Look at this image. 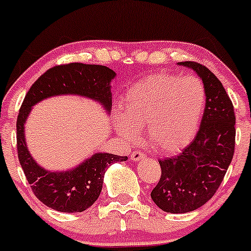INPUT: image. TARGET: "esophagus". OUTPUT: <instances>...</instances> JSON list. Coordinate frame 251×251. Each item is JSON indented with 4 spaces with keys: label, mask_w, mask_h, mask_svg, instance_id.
<instances>
[{
    "label": "esophagus",
    "mask_w": 251,
    "mask_h": 251,
    "mask_svg": "<svg viewBox=\"0 0 251 251\" xmlns=\"http://www.w3.org/2000/svg\"><path fill=\"white\" fill-rule=\"evenodd\" d=\"M130 158H131V161L138 162V161H140V159L145 158V155L143 152H140V151H134V152H132Z\"/></svg>",
    "instance_id": "1"
}]
</instances>
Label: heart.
Masks as SVG:
<instances>
[{"label": "heart", "mask_w": 251, "mask_h": 251, "mask_svg": "<svg viewBox=\"0 0 251 251\" xmlns=\"http://www.w3.org/2000/svg\"><path fill=\"white\" fill-rule=\"evenodd\" d=\"M206 106L205 85L198 77L150 75L126 93L123 113H115L113 125L128 142L138 139L145 125L150 147L159 153H173L194 137Z\"/></svg>", "instance_id": "obj_1"}]
</instances>
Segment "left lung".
<instances>
[{"label":"left lung","mask_w":251,"mask_h":251,"mask_svg":"<svg viewBox=\"0 0 251 251\" xmlns=\"http://www.w3.org/2000/svg\"><path fill=\"white\" fill-rule=\"evenodd\" d=\"M194 71L206 89L200 128L180 155L161 159L162 174L151 199L168 213L198 210L219 188L235 150L236 117L230 98L212 71L195 62H180Z\"/></svg>","instance_id":"obj_1"}]
</instances>
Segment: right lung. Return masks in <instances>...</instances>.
Wrapping results in <instances>:
<instances>
[{"label": "right lung", "mask_w": 251, "mask_h": 251, "mask_svg": "<svg viewBox=\"0 0 251 251\" xmlns=\"http://www.w3.org/2000/svg\"><path fill=\"white\" fill-rule=\"evenodd\" d=\"M117 74L104 65L71 63L43 74L29 88L16 121L19 161L35 197L48 207L65 213L83 212L98 200L104 173L127 157L94 152L67 170H49L37 163L26 142L25 124L33 107L46 99L75 95L95 101L108 115L112 109V79Z\"/></svg>", "instance_id": "1"}]
</instances>
